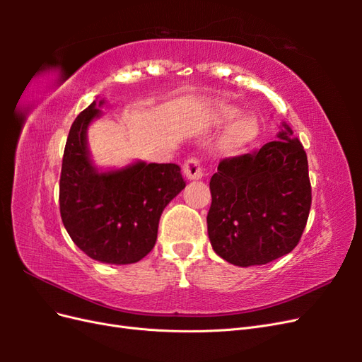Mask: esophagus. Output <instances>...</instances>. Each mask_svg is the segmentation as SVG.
I'll return each mask as SVG.
<instances>
[{"label":"esophagus","instance_id":"esophagus-1","mask_svg":"<svg viewBox=\"0 0 362 362\" xmlns=\"http://www.w3.org/2000/svg\"><path fill=\"white\" fill-rule=\"evenodd\" d=\"M182 170L187 180H201L204 177V170L198 158H189L184 163Z\"/></svg>","mask_w":362,"mask_h":362}]
</instances>
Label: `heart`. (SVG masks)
I'll return each instance as SVG.
<instances>
[{
	"instance_id": "b5f03b06",
	"label": "heart",
	"mask_w": 362,
	"mask_h": 362,
	"mask_svg": "<svg viewBox=\"0 0 362 362\" xmlns=\"http://www.w3.org/2000/svg\"><path fill=\"white\" fill-rule=\"evenodd\" d=\"M240 115H242V110L233 104L217 103L213 107L211 119L216 125H225L235 120L234 123L232 122L233 124H229L226 128L221 140V148L228 154H240V152H243L247 146L254 144L259 136L261 127L257 116L245 115L238 118Z\"/></svg>"
}]
</instances>
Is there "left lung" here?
Instances as JSON below:
<instances>
[{
  "label": "left lung",
  "mask_w": 362,
  "mask_h": 362,
  "mask_svg": "<svg viewBox=\"0 0 362 362\" xmlns=\"http://www.w3.org/2000/svg\"><path fill=\"white\" fill-rule=\"evenodd\" d=\"M208 237L234 266H261L298 246L311 208L308 160L291 128L254 154L225 158L210 181Z\"/></svg>",
  "instance_id": "obj_1"
}]
</instances>
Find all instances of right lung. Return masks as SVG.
<instances>
[{"mask_svg":"<svg viewBox=\"0 0 362 362\" xmlns=\"http://www.w3.org/2000/svg\"><path fill=\"white\" fill-rule=\"evenodd\" d=\"M93 101L71 127L60 175L64 228L87 257L107 264H133L157 240L166 205L184 187L178 164L134 161L120 169H98L87 148V129L101 117Z\"/></svg>","mask_w":362,"mask_h":362,"instance_id":"1","label":"right lung"}]
</instances>
